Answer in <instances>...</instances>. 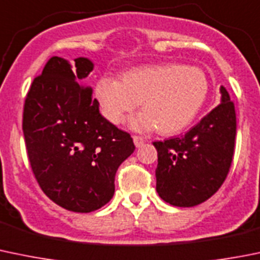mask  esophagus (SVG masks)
Returning <instances> with one entry per match:
<instances>
[{
	"mask_svg": "<svg viewBox=\"0 0 260 260\" xmlns=\"http://www.w3.org/2000/svg\"><path fill=\"white\" fill-rule=\"evenodd\" d=\"M133 142H135L136 147H142L145 145V138L140 137V136H133Z\"/></svg>",
	"mask_w": 260,
	"mask_h": 260,
	"instance_id": "obj_1",
	"label": "esophagus"
}]
</instances>
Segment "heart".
Listing matches in <instances>:
<instances>
[{"label":"heart","instance_id":"b5f03b06","mask_svg":"<svg viewBox=\"0 0 260 260\" xmlns=\"http://www.w3.org/2000/svg\"><path fill=\"white\" fill-rule=\"evenodd\" d=\"M208 82L197 67L174 63L136 67L118 80L103 77L95 85L100 112L112 124H122L141 103L143 112L131 124L137 131L157 128L173 136L188 127L207 98Z\"/></svg>","mask_w":260,"mask_h":260}]
</instances>
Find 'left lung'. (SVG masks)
Instances as JSON below:
<instances>
[{
  "mask_svg": "<svg viewBox=\"0 0 260 260\" xmlns=\"http://www.w3.org/2000/svg\"><path fill=\"white\" fill-rule=\"evenodd\" d=\"M221 104L181 137L153 142L157 150L156 190L176 207H193L220 189L230 170L236 136V114L228 90Z\"/></svg>",
  "mask_w": 260,
  "mask_h": 260,
  "instance_id": "8db88e82",
  "label": "left lung"
}]
</instances>
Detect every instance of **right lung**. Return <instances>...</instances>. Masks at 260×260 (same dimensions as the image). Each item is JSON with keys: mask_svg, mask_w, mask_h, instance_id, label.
Instances as JSON below:
<instances>
[{"mask_svg": "<svg viewBox=\"0 0 260 260\" xmlns=\"http://www.w3.org/2000/svg\"><path fill=\"white\" fill-rule=\"evenodd\" d=\"M94 70L85 57H52L26 95L22 132L35 179L45 196L72 212L87 213L113 198L115 173L132 155L129 133L99 112L92 89L82 85Z\"/></svg>", "mask_w": 260, "mask_h": 260, "instance_id": "obj_1", "label": "right lung"}]
</instances>
